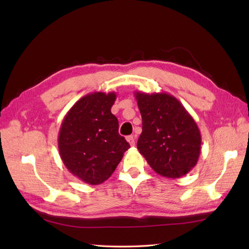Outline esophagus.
Returning <instances> with one entry per match:
<instances>
[{"mask_svg":"<svg viewBox=\"0 0 249 249\" xmlns=\"http://www.w3.org/2000/svg\"><path fill=\"white\" fill-rule=\"evenodd\" d=\"M126 141L130 143L131 146H134V145H135V137H134V136H127V137H126Z\"/></svg>","mask_w":249,"mask_h":249,"instance_id":"1","label":"esophagus"}]
</instances>
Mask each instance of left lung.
I'll return each instance as SVG.
<instances>
[{
	"label": "left lung",
	"instance_id": "8db88e82",
	"mask_svg": "<svg viewBox=\"0 0 249 249\" xmlns=\"http://www.w3.org/2000/svg\"><path fill=\"white\" fill-rule=\"evenodd\" d=\"M142 117L139 153L158 175L178 178L196 165L201 136L180 102L166 92L135 91Z\"/></svg>",
	"mask_w": 249,
	"mask_h": 249
}]
</instances>
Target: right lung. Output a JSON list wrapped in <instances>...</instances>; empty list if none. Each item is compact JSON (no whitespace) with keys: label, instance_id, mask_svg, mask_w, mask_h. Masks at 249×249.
Listing matches in <instances>:
<instances>
[{"label":"right lung","instance_id":"add662e5","mask_svg":"<svg viewBox=\"0 0 249 249\" xmlns=\"http://www.w3.org/2000/svg\"><path fill=\"white\" fill-rule=\"evenodd\" d=\"M115 92H92L73 105L64 116L58 148L65 167L89 185L107 180L130 144L118 134V120L111 113Z\"/></svg>","mask_w":249,"mask_h":249}]
</instances>
